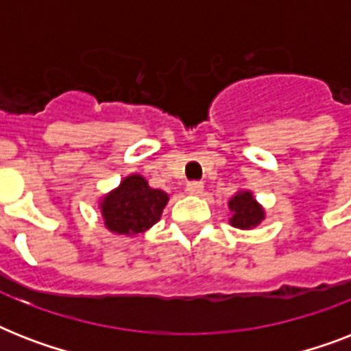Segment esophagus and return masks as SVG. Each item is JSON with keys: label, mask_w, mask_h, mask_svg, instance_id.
I'll use <instances>...</instances> for the list:
<instances>
[{"label": "esophagus", "mask_w": 351, "mask_h": 351, "mask_svg": "<svg viewBox=\"0 0 351 351\" xmlns=\"http://www.w3.org/2000/svg\"><path fill=\"white\" fill-rule=\"evenodd\" d=\"M186 189H187V193H189V195H202L204 184H202V182L193 180V182H189V184H187Z\"/></svg>", "instance_id": "1"}]
</instances>
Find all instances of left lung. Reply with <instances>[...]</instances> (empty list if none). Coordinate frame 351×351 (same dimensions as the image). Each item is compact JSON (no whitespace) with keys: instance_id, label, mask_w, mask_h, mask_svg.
I'll return each instance as SVG.
<instances>
[{"instance_id":"obj_1","label":"left lung","mask_w":351,"mask_h":351,"mask_svg":"<svg viewBox=\"0 0 351 351\" xmlns=\"http://www.w3.org/2000/svg\"><path fill=\"white\" fill-rule=\"evenodd\" d=\"M230 209L233 211V217L230 219L231 226L239 228V230L255 228L264 219V211L255 202V198L251 197L250 191L237 193L230 200Z\"/></svg>"}]
</instances>
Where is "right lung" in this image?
Listing matches in <instances>:
<instances>
[{"instance_id": "obj_1", "label": "right lung", "mask_w": 351, "mask_h": 351, "mask_svg": "<svg viewBox=\"0 0 351 351\" xmlns=\"http://www.w3.org/2000/svg\"><path fill=\"white\" fill-rule=\"evenodd\" d=\"M167 200V193L149 187L140 175H131L104 198L101 215L107 228L114 233H143L158 222Z\"/></svg>"}]
</instances>
